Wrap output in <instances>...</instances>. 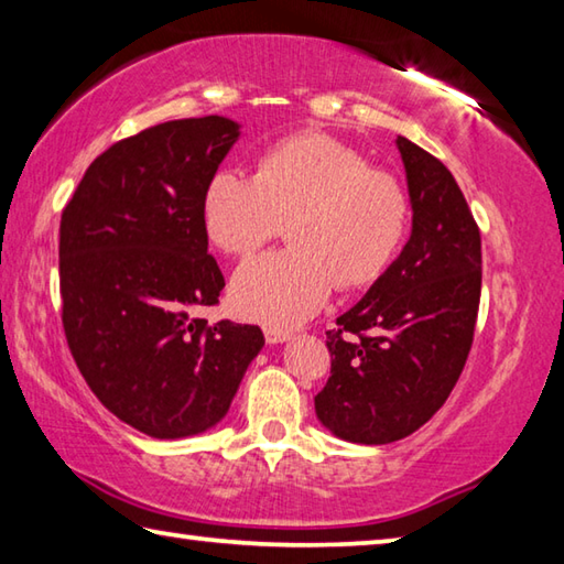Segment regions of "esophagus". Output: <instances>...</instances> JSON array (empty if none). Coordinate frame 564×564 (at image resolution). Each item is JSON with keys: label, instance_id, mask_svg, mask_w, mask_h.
I'll return each mask as SVG.
<instances>
[{"label": "esophagus", "instance_id": "1", "mask_svg": "<svg viewBox=\"0 0 564 564\" xmlns=\"http://www.w3.org/2000/svg\"><path fill=\"white\" fill-rule=\"evenodd\" d=\"M263 335H265V343H269V345H279V343H285V340H291V337H293V333L281 330V327H265Z\"/></svg>", "mask_w": 564, "mask_h": 564}]
</instances>
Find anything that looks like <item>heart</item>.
<instances>
[{"instance_id": "1", "label": "heart", "mask_w": 564, "mask_h": 564, "mask_svg": "<svg viewBox=\"0 0 564 564\" xmlns=\"http://www.w3.org/2000/svg\"><path fill=\"white\" fill-rule=\"evenodd\" d=\"M202 224L214 247L247 256L289 219L291 247L234 273V311L271 327L313 317L335 289L372 285L409 229L406 187L397 175L323 132L283 138L261 152L256 175L217 170L202 192Z\"/></svg>"}]
</instances>
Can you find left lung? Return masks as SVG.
<instances>
[{
  "label": "left lung",
  "mask_w": 564,
  "mask_h": 564,
  "mask_svg": "<svg viewBox=\"0 0 564 564\" xmlns=\"http://www.w3.org/2000/svg\"><path fill=\"white\" fill-rule=\"evenodd\" d=\"M412 234L365 299L327 333L333 365L315 414L352 444H389L424 426L452 394L474 343L480 234L452 172L399 135Z\"/></svg>",
  "instance_id": "left-lung-1"
}]
</instances>
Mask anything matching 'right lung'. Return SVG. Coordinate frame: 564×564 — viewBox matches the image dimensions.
Here are the masks:
<instances>
[{
    "mask_svg": "<svg viewBox=\"0 0 564 564\" xmlns=\"http://www.w3.org/2000/svg\"><path fill=\"white\" fill-rule=\"evenodd\" d=\"M239 135L221 116L142 130L90 162L61 214L70 355L100 404L152 438L217 426L263 347L259 325L192 317L224 289L199 207Z\"/></svg>",
    "mask_w": 564,
    "mask_h": 564,
    "instance_id": "1",
    "label": "right lung"
}]
</instances>
